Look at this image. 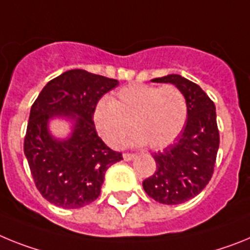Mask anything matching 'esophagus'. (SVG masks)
Here are the masks:
<instances>
[{"mask_svg": "<svg viewBox=\"0 0 250 250\" xmlns=\"http://www.w3.org/2000/svg\"><path fill=\"white\" fill-rule=\"evenodd\" d=\"M134 153H128V152H125L123 153V158H125V161H131L132 158H134Z\"/></svg>", "mask_w": 250, "mask_h": 250, "instance_id": "34e87169", "label": "esophagus"}]
</instances>
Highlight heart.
Segmentation results:
<instances>
[{
	"label": "heart",
	"instance_id": "b5f03b06",
	"mask_svg": "<svg viewBox=\"0 0 250 250\" xmlns=\"http://www.w3.org/2000/svg\"><path fill=\"white\" fill-rule=\"evenodd\" d=\"M188 118V102L177 86L131 83L117 90V99L103 97L95 104L93 121L108 145L118 146L136 129L129 142L148 143L151 148H164L176 140Z\"/></svg>",
	"mask_w": 250,
	"mask_h": 250
}]
</instances>
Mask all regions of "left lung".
<instances>
[{"mask_svg":"<svg viewBox=\"0 0 250 250\" xmlns=\"http://www.w3.org/2000/svg\"><path fill=\"white\" fill-rule=\"evenodd\" d=\"M152 82L173 84L188 102V121L181 133L153 155L156 171L142 184L153 200L177 205L200 194L214 173L220 142L215 104L197 84L177 74Z\"/></svg>","mask_w":250,"mask_h":250,"instance_id":"1","label":"left lung"}]
</instances>
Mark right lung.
Returning <instances> with one entry per match:
<instances>
[{
  "label": "right lung",
  "mask_w": 250,
  "mask_h": 250,
  "mask_svg": "<svg viewBox=\"0 0 250 250\" xmlns=\"http://www.w3.org/2000/svg\"><path fill=\"white\" fill-rule=\"evenodd\" d=\"M118 80L73 69L54 78L41 90L30 110L23 152L35 186L49 203L64 209H79L101 194L105 171L123 160L102 141L93 110ZM56 115L76 121L72 136L58 141L47 131Z\"/></svg>",
  "instance_id": "1"
}]
</instances>
